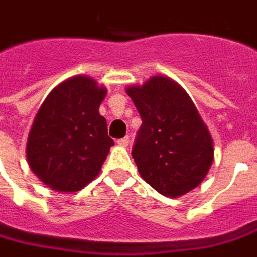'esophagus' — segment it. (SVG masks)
Instances as JSON below:
<instances>
[{
    "instance_id": "esophagus-1",
    "label": "esophagus",
    "mask_w": 257,
    "mask_h": 257,
    "mask_svg": "<svg viewBox=\"0 0 257 257\" xmlns=\"http://www.w3.org/2000/svg\"><path fill=\"white\" fill-rule=\"evenodd\" d=\"M128 143H130V139H128V137H123V139L117 140V144L120 147H127L128 146Z\"/></svg>"
}]
</instances>
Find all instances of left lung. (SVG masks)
Returning a JSON list of instances; mask_svg holds the SVG:
<instances>
[{
  "label": "left lung",
  "instance_id": "8db88e82",
  "mask_svg": "<svg viewBox=\"0 0 257 257\" xmlns=\"http://www.w3.org/2000/svg\"><path fill=\"white\" fill-rule=\"evenodd\" d=\"M125 92L143 120L132 151L141 178L171 199L197 187L211 168L214 146L187 92L164 75Z\"/></svg>",
  "mask_w": 257,
  "mask_h": 257
}]
</instances>
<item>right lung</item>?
<instances>
[{
  "mask_svg": "<svg viewBox=\"0 0 257 257\" xmlns=\"http://www.w3.org/2000/svg\"><path fill=\"white\" fill-rule=\"evenodd\" d=\"M107 89L91 77L58 84L39 107L26 143L32 172L56 192L75 193L95 179L114 141L99 106Z\"/></svg>",
  "mask_w": 257,
  "mask_h": 257,
  "instance_id": "right-lung-1",
  "label": "right lung"
}]
</instances>
